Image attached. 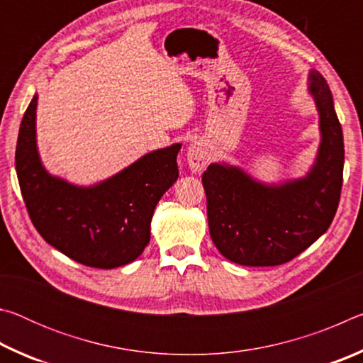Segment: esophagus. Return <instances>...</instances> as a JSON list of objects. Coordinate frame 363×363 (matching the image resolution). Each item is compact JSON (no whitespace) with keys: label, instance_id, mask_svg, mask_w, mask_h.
<instances>
[{"label":"esophagus","instance_id":"1","mask_svg":"<svg viewBox=\"0 0 363 363\" xmlns=\"http://www.w3.org/2000/svg\"><path fill=\"white\" fill-rule=\"evenodd\" d=\"M211 160V150L205 143L201 140H195L194 144L189 145L187 149V164L194 173H200L203 171Z\"/></svg>","mask_w":363,"mask_h":363}]
</instances>
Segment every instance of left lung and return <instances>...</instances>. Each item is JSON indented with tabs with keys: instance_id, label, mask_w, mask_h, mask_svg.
<instances>
[{
	"instance_id": "left-lung-1",
	"label": "left lung",
	"mask_w": 363,
	"mask_h": 363,
	"mask_svg": "<svg viewBox=\"0 0 363 363\" xmlns=\"http://www.w3.org/2000/svg\"><path fill=\"white\" fill-rule=\"evenodd\" d=\"M309 93L322 139L304 177L269 186L225 163H211L201 177L210 235L232 262L280 266L309 248L335 218L342 187V130L330 86L315 70L309 73Z\"/></svg>"
}]
</instances>
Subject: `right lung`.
<instances>
[{
	"mask_svg": "<svg viewBox=\"0 0 363 363\" xmlns=\"http://www.w3.org/2000/svg\"><path fill=\"white\" fill-rule=\"evenodd\" d=\"M33 96L21 123L16 171L28 216L45 240L84 266L115 269L143 255L150 220L163 194L179 177L181 144L153 150L89 187H79L43 167L36 147Z\"/></svg>",
	"mask_w": 363,
	"mask_h": 363,
	"instance_id": "obj_1",
	"label": "right lung"
}]
</instances>
